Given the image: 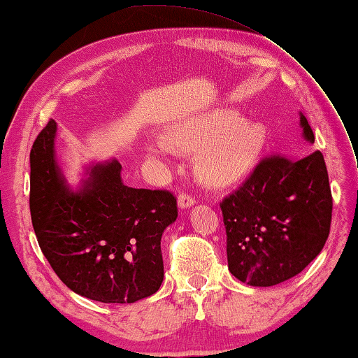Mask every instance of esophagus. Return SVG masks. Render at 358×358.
Returning <instances> with one entry per match:
<instances>
[{
  "label": "esophagus",
  "instance_id": "obj_1",
  "mask_svg": "<svg viewBox=\"0 0 358 358\" xmlns=\"http://www.w3.org/2000/svg\"><path fill=\"white\" fill-rule=\"evenodd\" d=\"M195 203H196V199L193 198L192 195H189V193H182V195H179V198H178V204H179L180 209L192 208V206Z\"/></svg>",
  "mask_w": 358,
  "mask_h": 358
}]
</instances>
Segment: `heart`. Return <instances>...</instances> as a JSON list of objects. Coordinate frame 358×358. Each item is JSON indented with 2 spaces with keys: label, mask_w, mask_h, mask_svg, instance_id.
Segmentation results:
<instances>
[{
  "label": "heart",
  "mask_w": 358,
  "mask_h": 358,
  "mask_svg": "<svg viewBox=\"0 0 358 358\" xmlns=\"http://www.w3.org/2000/svg\"><path fill=\"white\" fill-rule=\"evenodd\" d=\"M264 143V125L245 122L234 110L218 108L179 122L173 130V140L154 136L149 150L159 157H171L176 146L187 150L199 147L198 174L206 182L222 185L245 173L258 159Z\"/></svg>",
  "instance_id": "obj_1"
}]
</instances>
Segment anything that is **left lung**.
<instances>
[{
    "label": "left lung",
    "mask_w": 358,
    "mask_h": 358,
    "mask_svg": "<svg viewBox=\"0 0 358 358\" xmlns=\"http://www.w3.org/2000/svg\"><path fill=\"white\" fill-rule=\"evenodd\" d=\"M303 138L315 134L300 113ZM331 192L324 155L262 159L250 178L220 203L228 268L250 286L296 277L322 252L330 233Z\"/></svg>",
    "instance_id": "1"
}]
</instances>
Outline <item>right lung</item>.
<instances>
[{
  "label": "right lung",
  "mask_w": 358,
  "mask_h": 358,
  "mask_svg": "<svg viewBox=\"0 0 358 358\" xmlns=\"http://www.w3.org/2000/svg\"><path fill=\"white\" fill-rule=\"evenodd\" d=\"M56 122L29 154V210L39 247L69 289L102 303H134L163 281L162 234L178 218L166 190L124 184L116 159L87 168L71 189L56 159Z\"/></svg>",
  "instance_id": "add662e5"
}]
</instances>
